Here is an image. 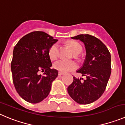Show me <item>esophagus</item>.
I'll use <instances>...</instances> for the list:
<instances>
[{
    "label": "esophagus",
    "instance_id": "obj_1",
    "mask_svg": "<svg viewBox=\"0 0 125 125\" xmlns=\"http://www.w3.org/2000/svg\"><path fill=\"white\" fill-rule=\"evenodd\" d=\"M63 74H64L63 73H62V72H59V76H62V75H63Z\"/></svg>",
    "mask_w": 125,
    "mask_h": 125
}]
</instances>
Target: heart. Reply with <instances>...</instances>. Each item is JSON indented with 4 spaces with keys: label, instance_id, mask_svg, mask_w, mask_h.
I'll list each match as a JSON object with an SVG mask.
<instances>
[{
    "label": "heart",
    "instance_id": "1",
    "mask_svg": "<svg viewBox=\"0 0 125 125\" xmlns=\"http://www.w3.org/2000/svg\"><path fill=\"white\" fill-rule=\"evenodd\" d=\"M66 43L74 53V56H77L78 54H80L82 51V47L79 43L73 41H68ZM57 50H58L57 44H53L49 49V55L50 58L52 60H54L57 57V55H58ZM53 67L55 69L57 70L60 72L66 73V72H69L75 70L78 67V65L74 61L59 60L54 63Z\"/></svg>",
    "mask_w": 125,
    "mask_h": 125
}]
</instances>
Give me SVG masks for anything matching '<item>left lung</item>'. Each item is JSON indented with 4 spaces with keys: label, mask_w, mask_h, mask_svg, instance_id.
<instances>
[{
    "label": "left lung",
    "mask_w": 125,
    "mask_h": 125,
    "mask_svg": "<svg viewBox=\"0 0 125 125\" xmlns=\"http://www.w3.org/2000/svg\"><path fill=\"white\" fill-rule=\"evenodd\" d=\"M84 43L86 57L83 66L76 71L86 79L73 77L68 87L70 96L80 104H89L97 101L105 91L111 74V55L101 41L89 34H80L71 38Z\"/></svg>",
    "instance_id": "left-lung-1"
}]
</instances>
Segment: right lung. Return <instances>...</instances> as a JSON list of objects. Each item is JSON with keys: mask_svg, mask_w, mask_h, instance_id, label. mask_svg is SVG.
Returning <instances> with one entry per match:
<instances>
[{"mask_svg": "<svg viewBox=\"0 0 125 125\" xmlns=\"http://www.w3.org/2000/svg\"><path fill=\"white\" fill-rule=\"evenodd\" d=\"M42 31L23 36L14 47L11 63L13 82L16 91L24 101L36 104L48 96L58 71L52 66L49 51L57 42ZM40 71L44 72L42 76Z\"/></svg>", "mask_w": 125, "mask_h": 125, "instance_id": "add662e5", "label": "right lung"}]
</instances>
